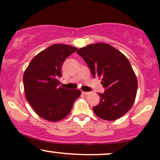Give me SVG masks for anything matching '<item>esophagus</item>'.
Instances as JSON below:
<instances>
[{"instance_id": "obj_1", "label": "esophagus", "mask_w": 160, "mask_h": 160, "mask_svg": "<svg viewBox=\"0 0 160 160\" xmlns=\"http://www.w3.org/2000/svg\"><path fill=\"white\" fill-rule=\"evenodd\" d=\"M82 93H83V94H85V95H89L90 93V92H85V91H83V92H82Z\"/></svg>"}]
</instances>
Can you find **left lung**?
Wrapping results in <instances>:
<instances>
[{
    "mask_svg": "<svg viewBox=\"0 0 160 160\" xmlns=\"http://www.w3.org/2000/svg\"><path fill=\"white\" fill-rule=\"evenodd\" d=\"M93 77H101L105 90L99 93L100 102L93 108L101 118L114 121L130 110L136 97L138 81L126 56L107 43H95L77 52Z\"/></svg>",
    "mask_w": 160,
    "mask_h": 160,
    "instance_id": "obj_1",
    "label": "left lung"
}]
</instances>
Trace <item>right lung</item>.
Wrapping results in <instances>:
<instances>
[{"instance_id": "1", "label": "right lung", "mask_w": 160, "mask_h": 160, "mask_svg": "<svg viewBox=\"0 0 160 160\" xmlns=\"http://www.w3.org/2000/svg\"><path fill=\"white\" fill-rule=\"evenodd\" d=\"M77 48L54 44L35 56L23 76L25 98L35 112L50 122H58L70 113L80 96V90L59 87L64 61Z\"/></svg>"}]
</instances>
